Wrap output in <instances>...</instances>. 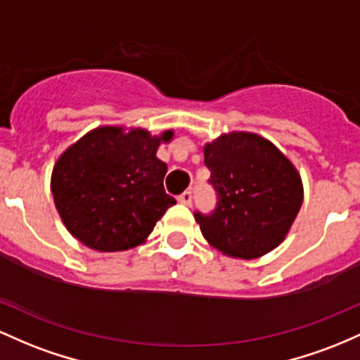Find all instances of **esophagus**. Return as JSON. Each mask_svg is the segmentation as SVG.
<instances>
[{"label":"esophagus","mask_w":360,"mask_h":360,"mask_svg":"<svg viewBox=\"0 0 360 360\" xmlns=\"http://www.w3.org/2000/svg\"><path fill=\"white\" fill-rule=\"evenodd\" d=\"M179 200L184 205H191L192 204V192L191 191H185L179 197Z\"/></svg>","instance_id":"1"}]
</instances>
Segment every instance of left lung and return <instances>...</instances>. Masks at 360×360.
<instances>
[{"label": "left lung", "mask_w": 360, "mask_h": 360, "mask_svg": "<svg viewBox=\"0 0 360 360\" xmlns=\"http://www.w3.org/2000/svg\"><path fill=\"white\" fill-rule=\"evenodd\" d=\"M204 163L217 204L193 216L209 245L243 260L281 245L301 209L302 181L278 148L253 132H229L205 144Z\"/></svg>", "instance_id": "obj_1"}]
</instances>
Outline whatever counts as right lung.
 Segmentation results:
<instances>
[{
  "label": "right lung",
  "instance_id": "obj_1",
  "mask_svg": "<svg viewBox=\"0 0 360 360\" xmlns=\"http://www.w3.org/2000/svg\"><path fill=\"white\" fill-rule=\"evenodd\" d=\"M173 131L96 127L70 146L52 169L51 191L60 219L76 240L98 252H124L144 243L168 207L167 163L161 143Z\"/></svg>",
  "mask_w": 360,
  "mask_h": 360
}]
</instances>
